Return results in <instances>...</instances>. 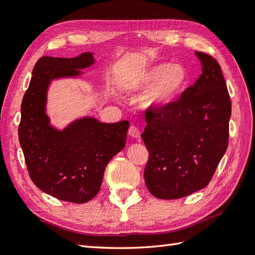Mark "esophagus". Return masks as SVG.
Listing matches in <instances>:
<instances>
[{
  "label": "esophagus",
  "mask_w": 255,
  "mask_h": 255,
  "mask_svg": "<svg viewBox=\"0 0 255 255\" xmlns=\"http://www.w3.org/2000/svg\"><path fill=\"white\" fill-rule=\"evenodd\" d=\"M128 133H129V136L132 137V138H136V139H139V138H140V131H139V129L133 126V125H132V126L129 127Z\"/></svg>",
  "instance_id": "1"
}]
</instances>
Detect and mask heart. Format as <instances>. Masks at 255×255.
<instances>
[{"label":"heart","mask_w":255,"mask_h":255,"mask_svg":"<svg viewBox=\"0 0 255 255\" xmlns=\"http://www.w3.org/2000/svg\"><path fill=\"white\" fill-rule=\"evenodd\" d=\"M186 69L178 63H156L142 69L126 83L129 94L145 91L143 105L160 110L172 105L187 85Z\"/></svg>","instance_id":"b5f03b06"}]
</instances>
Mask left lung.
Returning <instances> with one entry per match:
<instances>
[{
    "instance_id": "8db88e82",
    "label": "left lung",
    "mask_w": 255,
    "mask_h": 255,
    "mask_svg": "<svg viewBox=\"0 0 255 255\" xmlns=\"http://www.w3.org/2000/svg\"><path fill=\"white\" fill-rule=\"evenodd\" d=\"M202 75L166 108L146 114L141 138L149 151L145 183L161 200L207 186L229 143L231 100L220 64L195 51Z\"/></svg>"
}]
</instances>
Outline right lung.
I'll return each mask as SVG.
<instances>
[{"instance_id": "right-lung-1", "label": "right lung", "mask_w": 255, "mask_h": 255, "mask_svg": "<svg viewBox=\"0 0 255 255\" xmlns=\"http://www.w3.org/2000/svg\"><path fill=\"white\" fill-rule=\"evenodd\" d=\"M94 52L75 58L42 57L32 71L21 105L18 140L35 186L58 200L86 203L98 194L106 166L124 149L129 122L77 118L63 129L51 124L48 95L53 81L79 79L94 66Z\"/></svg>"}]
</instances>
